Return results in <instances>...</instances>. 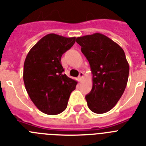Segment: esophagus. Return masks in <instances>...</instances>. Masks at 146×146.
<instances>
[{
	"label": "esophagus",
	"instance_id": "esophagus-1",
	"mask_svg": "<svg viewBox=\"0 0 146 146\" xmlns=\"http://www.w3.org/2000/svg\"><path fill=\"white\" fill-rule=\"evenodd\" d=\"M84 78V73H82V72H80L79 73V81L81 82L82 80V79Z\"/></svg>",
	"mask_w": 146,
	"mask_h": 146
}]
</instances>
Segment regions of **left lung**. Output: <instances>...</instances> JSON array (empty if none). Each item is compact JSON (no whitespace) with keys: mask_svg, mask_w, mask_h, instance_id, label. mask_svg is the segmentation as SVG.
Here are the masks:
<instances>
[{"mask_svg":"<svg viewBox=\"0 0 146 146\" xmlns=\"http://www.w3.org/2000/svg\"><path fill=\"white\" fill-rule=\"evenodd\" d=\"M76 42L93 74L92 89L85 96L88 106L94 113H105L115 106L127 83L129 64L124 50L100 33L77 37Z\"/></svg>","mask_w":146,"mask_h":146,"instance_id":"left-lung-1","label":"left lung"}]
</instances>
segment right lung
Listing matches in <instances>:
<instances>
[{"label": "right lung", "mask_w": 146, "mask_h": 146, "mask_svg": "<svg viewBox=\"0 0 146 146\" xmlns=\"http://www.w3.org/2000/svg\"><path fill=\"white\" fill-rule=\"evenodd\" d=\"M76 37L49 34L31 48L24 63L26 91L34 105L43 113L57 115L66 110L77 82L64 73L62 54L73 46Z\"/></svg>", "instance_id": "obj_1"}]
</instances>
